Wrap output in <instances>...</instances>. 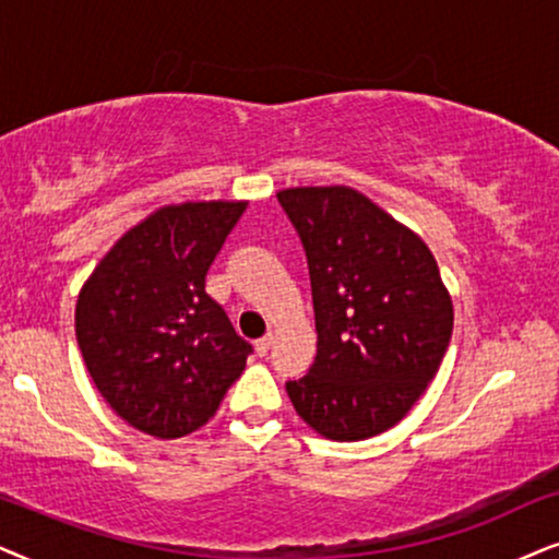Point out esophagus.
<instances>
[{
    "instance_id": "34e87169",
    "label": "esophagus",
    "mask_w": 559,
    "mask_h": 559,
    "mask_svg": "<svg viewBox=\"0 0 559 559\" xmlns=\"http://www.w3.org/2000/svg\"><path fill=\"white\" fill-rule=\"evenodd\" d=\"M271 347H273V334H265V337H260L255 342V349H258L260 357H265L267 349H271Z\"/></svg>"
}]
</instances>
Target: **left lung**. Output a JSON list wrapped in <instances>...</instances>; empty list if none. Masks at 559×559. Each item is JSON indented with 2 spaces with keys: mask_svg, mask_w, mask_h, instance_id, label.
I'll return each instance as SVG.
<instances>
[{
  "mask_svg": "<svg viewBox=\"0 0 559 559\" xmlns=\"http://www.w3.org/2000/svg\"><path fill=\"white\" fill-rule=\"evenodd\" d=\"M307 252L317 322L309 373L288 381L296 414L337 442L381 435L440 370L452 301L427 245L360 191H278Z\"/></svg>",
  "mask_w": 559,
  "mask_h": 559,
  "instance_id": "1",
  "label": "left lung"
}]
</instances>
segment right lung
I'll return each instance as SVG.
<instances>
[{"mask_svg": "<svg viewBox=\"0 0 559 559\" xmlns=\"http://www.w3.org/2000/svg\"><path fill=\"white\" fill-rule=\"evenodd\" d=\"M245 206H163L119 237L79 294L88 376L117 416L158 440L204 427L252 353L204 292Z\"/></svg>", "mask_w": 559, "mask_h": 559, "instance_id": "1", "label": "right lung"}]
</instances>
